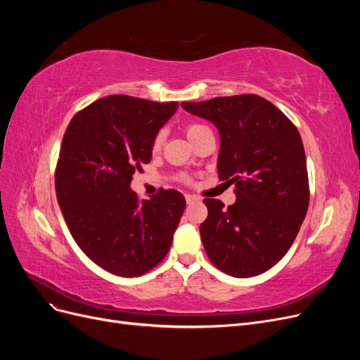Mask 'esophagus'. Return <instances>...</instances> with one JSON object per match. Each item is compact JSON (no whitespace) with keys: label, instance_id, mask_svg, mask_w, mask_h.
Returning <instances> with one entry per match:
<instances>
[{"label":"esophagus","instance_id":"obj_1","mask_svg":"<svg viewBox=\"0 0 360 360\" xmlns=\"http://www.w3.org/2000/svg\"><path fill=\"white\" fill-rule=\"evenodd\" d=\"M197 201H198L197 197H193V195H186V202L188 204H193V202H197Z\"/></svg>","mask_w":360,"mask_h":360}]
</instances>
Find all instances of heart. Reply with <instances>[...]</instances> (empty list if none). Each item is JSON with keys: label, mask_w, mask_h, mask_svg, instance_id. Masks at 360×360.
I'll return each mask as SVG.
<instances>
[{"label": "heart", "mask_w": 360, "mask_h": 360, "mask_svg": "<svg viewBox=\"0 0 360 360\" xmlns=\"http://www.w3.org/2000/svg\"><path fill=\"white\" fill-rule=\"evenodd\" d=\"M204 129H207L205 126H201V124H189L186 127V135L189 138V141L197 138ZM162 143H163V134H158L153 139V151H158L160 147H162Z\"/></svg>", "instance_id": "heart-1"}]
</instances>
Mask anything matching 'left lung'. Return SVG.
<instances>
[{
  "mask_svg": "<svg viewBox=\"0 0 360 360\" xmlns=\"http://www.w3.org/2000/svg\"><path fill=\"white\" fill-rule=\"evenodd\" d=\"M221 136L217 174L236 184V202L205 198L200 233L212 263L234 278L264 274L287 254L307 216L309 184L299 130L257 94L183 102Z\"/></svg>",
  "mask_w": 360,
  "mask_h": 360,
  "instance_id": "8db88e82",
  "label": "left lung"
}]
</instances>
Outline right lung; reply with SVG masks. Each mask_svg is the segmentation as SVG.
<instances>
[{"instance_id": "add662e5", "label": "right lung", "mask_w": 360, "mask_h": 360, "mask_svg": "<svg viewBox=\"0 0 360 360\" xmlns=\"http://www.w3.org/2000/svg\"><path fill=\"white\" fill-rule=\"evenodd\" d=\"M177 106L106 96L76 114L63 136L56 171L61 213L82 252L112 275H144L171 248L184 197L169 189L139 201L130 181L151 160L153 139Z\"/></svg>"}]
</instances>
